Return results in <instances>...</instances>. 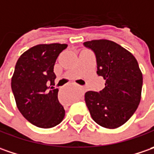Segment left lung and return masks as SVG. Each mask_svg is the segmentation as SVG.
Instances as JSON below:
<instances>
[{
  "label": "left lung",
  "instance_id": "1",
  "mask_svg": "<svg viewBox=\"0 0 154 154\" xmlns=\"http://www.w3.org/2000/svg\"><path fill=\"white\" fill-rule=\"evenodd\" d=\"M96 55L97 74L106 80L100 92L88 91L85 102L94 122L106 129L119 128L140 104L142 73L130 51L106 39L85 42Z\"/></svg>",
  "mask_w": 154,
  "mask_h": 154
}]
</instances>
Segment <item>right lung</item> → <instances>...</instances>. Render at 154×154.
I'll return each instance as SVG.
<instances>
[{
  "instance_id": "1",
  "label": "right lung",
  "mask_w": 154,
  "mask_h": 154,
  "mask_svg": "<svg viewBox=\"0 0 154 154\" xmlns=\"http://www.w3.org/2000/svg\"><path fill=\"white\" fill-rule=\"evenodd\" d=\"M66 43H43L23 53L16 63L11 86L16 106L25 119L36 127L49 129L60 124L65 110L54 87V66Z\"/></svg>"
}]
</instances>
